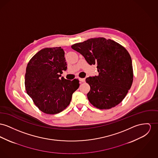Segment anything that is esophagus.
<instances>
[{
	"label": "esophagus",
	"instance_id": "34e87169",
	"mask_svg": "<svg viewBox=\"0 0 158 158\" xmlns=\"http://www.w3.org/2000/svg\"><path fill=\"white\" fill-rule=\"evenodd\" d=\"M80 81H81V83H84L85 81V78H80Z\"/></svg>",
	"mask_w": 158,
	"mask_h": 158
}]
</instances>
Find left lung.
Wrapping results in <instances>:
<instances>
[{
    "label": "left lung",
    "mask_w": 158,
    "mask_h": 158,
    "mask_svg": "<svg viewBox=\"0 0 158 158\" xmlns=\"http://www.w3.org/2000/svg\"><path fill=\"white\" fill-rule=\"evenodd\" d=\"M71 48L82 54L89 64H97L98 75L85 79L90 87L87 94L89 102L101 110L119 104L130 89L134 78L132 59L126 48L102 37L76 43Z\"/></svg>",
    "instance_id": "1"
}]
</instances>
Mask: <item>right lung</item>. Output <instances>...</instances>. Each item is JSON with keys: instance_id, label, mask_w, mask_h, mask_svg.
Segmentation results:
<instances>
[{"instance_id": "1", "label": "right lung", "mask_w": 158, "mask_h": 158, "mask_svg": "<svg viewBox=\"0 0 158 158\" xmlns=\"http://www.w3.org/2000/svg\"><path fill=\"white\" fill-rule=\"evenodd\" d=\"M64 52L59 47L45 48L35 54L27 63L25 74L26 90L40 110L55 114L69 105L72 95L79 87L78 79L67 80Z\"/></svg>"}]
</instances>
